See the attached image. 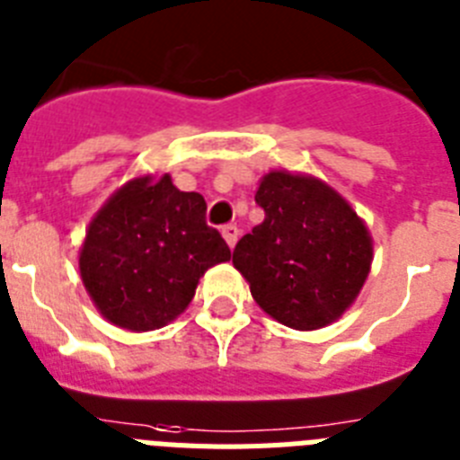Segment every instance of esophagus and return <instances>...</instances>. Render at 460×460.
Here are the masks:
<instances>
[{"mask_svg": "<svg viewBox=\"0 0 460 460\" xmlns=\"http://www.w3.org/2000/svg\"><path fill=\"white\" fill-rule=\"evenodd\" d=\"M222 235H225L226 245L234 247L235 241H238V226H235V225H225V226H222Z\"/></svg>", "mask_w": 460, "mask_h": 460, "instance_id": "esophagus-1", "label": "esophagus"}]
</instances>
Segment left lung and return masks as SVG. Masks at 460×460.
<instances>
[{"label":"left lung","instance_id":"1","mask_svg":"<svg viewBox=\"0 0 460 460\" xmlns=\"http://www.w3.org/2000/svg\"><path fill=\"white\" fill-rule=\"evenodd\" d=\"M254 201L263 222L238 241L234 266L263 313L298 331L341 317L370 273L373 243L349 203L324 182L273 171Z\"/></svg>","mask_w":460,"mask_h":460}]
</instances>
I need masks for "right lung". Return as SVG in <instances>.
<instances>
[{
    "instance_id": "1",
    "label": "right lung",
    "mask_w": 460,
    "mask_h": 460,
    "mask_svg": "<svg viewBox=\"0 0 460 460\" xmlns=\"http://www.w3.org/2000/svg\"><path fill=\"white\" fill-rule=\"evenodd\" d=\"M231 250L208 226L206 201L166 173L136 178L92 219L81 275L94 305L129 331L162 329L190 305L199 278L229 261Z\"/></svg>"
}]
</instances>
